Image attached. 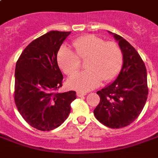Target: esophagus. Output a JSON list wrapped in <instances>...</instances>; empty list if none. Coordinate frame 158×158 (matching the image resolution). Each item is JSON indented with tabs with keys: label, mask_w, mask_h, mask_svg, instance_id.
<instances>
[{
	"label": "esophagus",
	"mask_w": 158,
	"mask_h": 158,
	"mask_svg": "<svg viewBox=\"0 0 158 158\" xmlns=\"http://www.w3.org/2000/svg\"><path fill=\"white\" fill-rule=\"evenodd\" d=\"M85 95H87V94L86 93H83V92H77V97H80V98H81V97H84V96H85Z\"/></svg>",
	"instance_id": "1"
}]
</instances>
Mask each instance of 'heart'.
I'll return each mask as SVG.
<instances>
[{"label": "heart", "mask_w": 158, "mask_h": 158, "mask_svg": "<svg viewBox=\"0 0 158 158\" xmlns=\"http://www.w3.org/2000/svg\"><path fill=\"white\" fill-rule=\"evenodd\" d=\"M75 53L67 47H61L57 53V63L67 75L79 69L80 60L85 62L86 71L74 74L67 84L72 89L86 92L95 89L104 82L111 81L117 76L123 64L120 47L113 42H106L93 34L83 36L73 42Z\"/></svg>", "instance_id": "b5f03b06"}]
</instances>
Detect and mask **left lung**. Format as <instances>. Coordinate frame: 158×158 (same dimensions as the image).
<instances>
[{
  "label": "left lung",
  "instance_id": "obj_1",
  "mask_svg": "<svg viewBox=\"0 0 158 158\" xmlns=\"http://www.w3.org/2000/svg\"><path fill=\"white\" fill-rule=\"evenodd\" d=\"M111 34L123 55V64L116 79L97 92L100 102L94 114L104 125L112 129L125 127L139 115L147 101V70L137 51L120 35Z\"/></svg>",
  "mask_w": 158,
  "mask_h": 158
}]
</instances>
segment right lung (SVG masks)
Instances as JSON below:
<instances>
[{
  "label": "right lung",
  "instance_id": "add662e5",
  "mask_svg": "<svg viewBox=\"0 0 158 158\" xmlns=\"http://www.w3.org/2000/svg\"><path fill=\"white\" fill-rule=\"evenodd\" d=\"M70 32L50 31L28 44L16 62L15 102L32 127L50 131L61 125L70 112L76 93L57 94L63 74L57 53Z\"/></svg>",
  "mask_w": 158,
  "mask_h": 158
}]
</instances>
